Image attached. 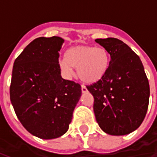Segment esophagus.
<instances>
[{
	"instance_id": "1",
	"label": "esophagus",
	"mask_w": 157,
	"mask_h": 157,
	"mask_svg": "<svg viewBox=\"0 0 157 157\" xmlns=\"http://www.w3.org/2000/svg\"><path fill=\"white\" fill-rule=\"evenodd\" d=\"M82 93H85V92H87V88H86L84 85L82 86Z\"/></svg>"
}]
</instances>
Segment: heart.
Wrapping results in <instances>:
<instances>
[{
	"instance_id": "obj_1",
	"label": "heart",
	"mask_w": 157,
	"mask_h": 157,
	"mask_svg": "<svg viewBox=\"0 0 157 157\" xmlns=\"http://www.w3.org/2000/svg\"><path fill=\"white\" fill-rule=\"evenodd\" d=\"M110 64L109 51L103 47L91 45L73 46L59 59V65L66 76H71L74 68L78 77L85 83H95L104 76Z\"/></svg>"
}]
</instances>
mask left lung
<instances>
[{
	"label": "left lung",
	"mask_w": 157,
	"mask_h": 157,
	"mask_svg": "<svg viewBox=\"0 0 157 157\" xmlns=\"http://www.w3.org/2000/svg\"><path fill=\"white\" fill-rule=\"evenodd\" d=\"M95 42L111 57L104 76L86 86L94 98L96 120L106 134L128 135L140 127L148 109L150 86L144 66L121 40L108 38Z\"/></svg>",
	"instance_id": "obj_1"
}]
</instances>
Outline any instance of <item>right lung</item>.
<instances>
[{
    "label": "right lung",
    "mask_w": 157,
    "mask_h": 157,
    "mask_svg": "<svg viewBox=\"0 0 157 157\" xmlns=\"http://www.w3.org/2000/svg\"><path fill=\"white\" fill-rule=\"evenodd\" d=\"M59 37L34 39L15 59L10 99L28 131L43 140L60 137L69 128L82 96L78 83L61 77Z\"/></svg>",
    "instance_id": "add662e5"
}]
</instances>
